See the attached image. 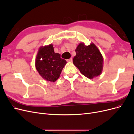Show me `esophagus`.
<instances>
[{
    "label": "esophagus",
    "mask_w": 134,
    "mask_h": 134,
    "mask_svg": "<svg viewBox=\"0 0 134 134\" xmlns=\"http://www.w3.org/2000/svg\"><path fill=\"white\" fill-rule=\"evenodd\" d=\"M67 62H72V58H70L69 59H68L67 60Z\"/></svg>",
    "instance_id": "1"
}]
</instances>
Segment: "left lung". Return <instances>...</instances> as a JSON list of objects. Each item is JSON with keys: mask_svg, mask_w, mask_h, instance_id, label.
Wrapping results in <instances>:
<instances>
[{"mask_svg": "<svg viewBox=\"0 0 134 134\" xmlns=\"http://www.w3.org/2000/svg\"><path fill=\"white\" fill-rule=\"evenodd\" d=\"M76 55L73 64L80 72L89 79L99 75L103 70V58L97 47L93 43L86 46L80 43L75 49Z\"/></svg>", "mask_w": 134, "mask_h": 134, "instance_id": "8db88e82", "label": "left lung"}]
</instances>
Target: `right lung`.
<instances>
[{
  "label": "right lung",
  "mask_w": 134,
  "mask_h": 134,
  "mask_svg": "<svg viewBox=\"0 0 134 134\" xmlns=\"http://www.w3.org/2000/svg\"><path fill=\"white\" fill-rule=\"evenodd\" d=\"M52 44L40 47L36 58V70L42 78L54 82L60 75L66 64L65 60L60 58V54L55 53Z\"/></svg>",
  "instance_id": "right-lung-1"
}]
</instances>
